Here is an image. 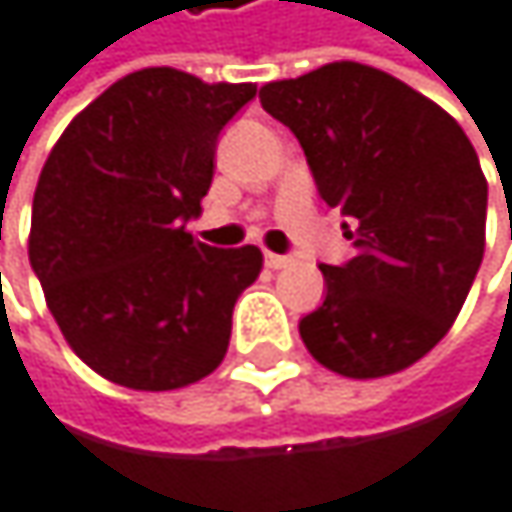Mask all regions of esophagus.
I'll use <instances>...</instances> for the list:
<instances>
[{"label":"esophagus","mask_w":512,"mask_h":512,"mask_svg":"<svg viewBox=\"0 0 512 512\" xmlns=\"http://www.w3.org/2000/svg\"><path fill=\"white\" fill-rule=\"evenodd\" d=\"M291 264H294V258H288V254H273V251H267V267L285 270V267H291Z\"/></svg>","instance_id":"esophagus-1"}]
</instances>
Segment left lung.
Segmentation results:
<instances>
[{"mask_svg": "<svg viewBox=\"0 0 512 512\" xmlns=\"http://www.w3.org/2000/svg\"><path fill=\"white\" fill-rule=\"evenodd\" d=\"M300 142L355 258L321 267L324 303L300 318L309 355L349 379L391 376L452 327L486 251L489 185L452 115L394 75L327 63L261 87Z\"/></svg>", "mask_w": 512, "mask_h": 512, "instance_id": "obj_1", "label": "left lung"}]
</instances>
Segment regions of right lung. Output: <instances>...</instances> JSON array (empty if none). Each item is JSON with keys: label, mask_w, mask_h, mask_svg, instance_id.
<instances>
[{"label": "right lung", "mask_w": 512, "mask_h": 512, "mask_svg": "<svg viewBox=\"0 0 512 512\" xmlns=\"http://www.w3.org/2000/svg\"><path fill=\"white\" fill-rule=\"evenodd\" d=\"M254 84L139 69L96 96L51 148L32 197L29 264L72 352L108 382L172 391L227 355L258 245L188 233L224 124Z\"/></svg>", "instance_id": "add662e5"}]
</instances>
